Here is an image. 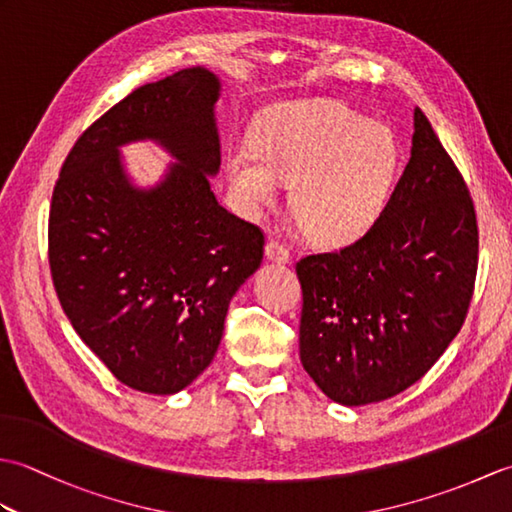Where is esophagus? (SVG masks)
<instances>
[{"mask_svg":"<svg viewBox=\"0 0 512 512\" xmlns=\"http://www.w3.org/2000/svg\"><path fill=\"white\" fill-rule=\"evenodd\" d=\"M266 257L275 264H290V250L286 244L277 242V239H270L266 244Z\"/></svg>","mask_w":512,"mask_h":512,"instance_id":"1","label":"esophagus"}]
</instances>
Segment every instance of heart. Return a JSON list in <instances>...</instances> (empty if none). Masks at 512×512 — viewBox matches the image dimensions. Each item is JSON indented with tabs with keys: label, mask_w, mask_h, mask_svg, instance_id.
Masks as SVG:
<instances>
[{
	"label": "heart",
	"mask_w": 512,
	"mask_h": 512,
	"mask_svg": "<svg viewBox=\"0 0 512 512\" xmlns=\"http://www.w3.org/2000/svg\"><path fill=\"white\" fill-rule=\"evenodd\" d=\"M400 145L391 127L336 101L268 110L253 147L226 151L231 189L246 209L273 204L292 184L290 204L314 242L345 246L372 228L394 191Z\"/></svg>",
	"instance_id": "obj_1"
}]
</instances>
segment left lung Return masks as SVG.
<instances>
[{
  "mask_svg": "<svg viewBox=\"0 0 512 512\" xmlns=\"http://www.w3.org/2000/svg\"><path fill=\"white\" fill-rule=\"evenodd\" d=\"M477 244L462 173L416 107L411 158L378 222L297 264L299 356L323 394L369 405L427 374L466 319Z\"/></svg>",
  "mask_w": 512,
  "mask_h": 512,
  "instance_id": "8db88e82",
  "label": "left lung"
}]
</instances>
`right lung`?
I'll return each instance as SVG.
<instances>
[{
	"mask_svg": "<svg viewBox=\"0 0 512 512\" xmlns=\"http://www.w3.org/2000/svg\"><path fill=\"white\" fill-rule=\"evenodd\" d=\"M220 76L195 65L134 90L85 129L52 193L54 290L83 343L123 385L178 394L222 341L228 303L264 257V233L211 191L220 171ZM177 160L138 188L120 147Z\"/></svg>",
	"mask_w": 512,
	"mask_h": 512,
	"instance_id": "1",
	"label": "right lung"
}]
</instances>
